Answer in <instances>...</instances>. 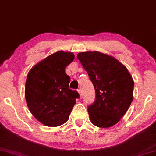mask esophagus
<instances>
[{
    "instance_id": "34e87169",
    "label": "esophagus",
    "mask_w": 156,
    "mask_h": 156,
    "mask_svg": "<svg viewBox=\"0 0 156 156\" xmlns=\"http://www.w3.org/2000/svg\"><path fill=\"white\" fill-rule=\"evenodd\" d=\"M78 93H79V94H80V95L82 96V90H81V89H80V88L78 89Z\"/></svg>"
}]
</instances>
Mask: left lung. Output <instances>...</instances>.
<instances>
[{"mask_svg": "<svg viewBox=\"0 0 156 156\" xmlns=\"http://www.w3.org/2000/svg\"><path fill=\"white\" fill-rule=\"evenodd\" d=\"M77 57L95 90V100L88 106L91 122L100 128L115 125L133 101L131 76L119 61L100 52H83Z\"/></svg>", "mask_w": 156, "mask_h": 156, "instance_id": "1", "label": "left lung"}]
</instances>
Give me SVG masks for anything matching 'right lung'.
<instances>
[{
    "mask_svg": "<svg viewBox=\"0 0 156 156\" xmlns=\"http://www.w3.org/2000/svg\"><path fill=\"white\" fill-rule=\"evenodd\" d=\"M72 53H53L28 73L25 95L30 112L37 120L50 127L59 126L69 119L80 95L69 88L70 78L65 68L74 60Z\"/></svg>",
    "mask_w": 156,
    "mask_h": 156,
    "instance_id": "right-lung-1",
    "label": "right lung"
}]
</instances>
